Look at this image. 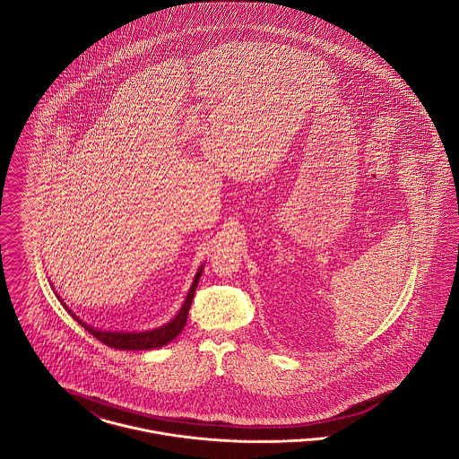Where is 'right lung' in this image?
Returning a JSON list of instances; mask_svg holds the SVG:
<instances>
[{
    "mask_svg": "<svg viewBox=\"0 0 459 459\" xmlns=\"http://www.w3.org/2000/svg\"><path fill=\"white\" fill-rule=\"evenodd\" d=\"M202 271H204V265H200L198 273L195 274L194 283L190 287V291L179 309V313L176 314L172 319H170L168 325L160 326V328H155V330H148V332H101L97 330L86 323H82L73 311H69V307H65L69 313L73 314L74 319L88 332L91 333L93 337L98 338L101 343L108 345V347H114V349H121V351H148V349H159L166 343H169L170 340L178 337L185 325H186V317H188V311H190V306H192V300H194L195 289L198 285V280L202 276ZM65 306V304H64Z\"/></svg>",
    "mask_w": 459,
    "mask_h": 459,
    "instance_id": "obj_1",
    "label": "right lung"
}]
</instances>
